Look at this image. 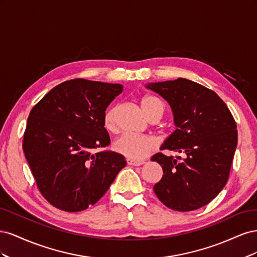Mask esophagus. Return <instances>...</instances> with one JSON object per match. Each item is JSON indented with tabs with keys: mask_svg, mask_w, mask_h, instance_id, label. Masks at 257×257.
I'll list each match as a JSON object with an SVG mask.
<instances>
[{
	"mask_svg": "<svg viewBox=\"0 0 257 257\" xmlns=\"http://www.w3.org/2000/svg\"><path fill=\"white\" fill-rule=\"evenodd\" d=\"M126 163H127V165H131V166H141V165L144 164V162L135 161V160H132V159H126Z\"/></svg>",
	"mask_w": 257,
	"mask_h": 257,
	"instance_id": "1",
	"label": "esophagus"
}]
</instances>
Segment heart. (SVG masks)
Listing matches in <instances>:
<instances>
[{
    "label": "heart",
    "mask_w": 257,
    "mask_h": 257,
    "mask_svg": "<svg viewBox=\"0 0 257 257\" xmlns=\"http://www.w3.org/2000/svg\"><path fill=\"white\" fill-rule=\"evenodd\" d=\"M139 104H141L142 109L148 118H150L151 115L162 116L165 109L164 103L159 97L151 94L144 95ZM114 107L108 108L104 113L103 122L104 127L107 131L114 130ZM155 148H157V143L154 139L145 135L124 134L113 143V150L116 153L135 161H141L149 157L155 150Z\"/></svg>",
    "instance_id": "heart-1"
}]
</instances>
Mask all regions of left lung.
Returning a JSON list of instances; mask_svg holds the SVG:
<instances>
[{
    "mask_svg": "<svg viewBox=\"0 0 257 257\" xmlns=\"http://www.w3.org/2000/svg\"><path fill=\"white\" fill-rule=\"evenodd\" d=\"M146 87L158 93L172 107L176 130L162 150L183 153L185 158L161 152L151 161L163 168L153 186L166 207L192 211L209 204L226 184L237 147V125L220 96L189 79L151 82Z\"/></svg>",
    "mask_w": 257,
    "mask_h": 257,
    "instance_id": "8db88e82",
    "label": "left lung"
}]
</instances>
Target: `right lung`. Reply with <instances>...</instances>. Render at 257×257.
<instances>
[{
    "instance_id": "obj_1",
    "label": "right lung",
    "mask_w": 257,
    "mask_h": 257,
    "mask_svg": "<svg viewBox=\"0 0 257 257\" xmlns=\"http://www.w3.org/2000/svg\"><path fill=\"white\" fill-rule=\"evenodd\" d=\"M119 83L72 79L50 90L31 110L22 148L42 195L53 207L78 212L94 205L126 165L104 127Z\"/></svg>"
}]
</instances>
